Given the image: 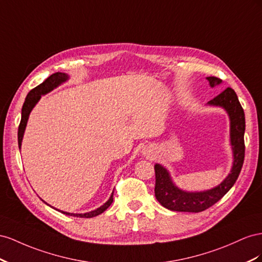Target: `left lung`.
Listing matches in <instances>:
<instances>
[{
    "mask_svg": "<svg viewBox=\"0 0 262 262\" xmlns=\"http://www.w3.org/2000/svg\"><path fill=\"white\" fill-rule=\"evenodd\" d=\"M211 88L220 85L222 80L216 77H207ZM206 105L221 107L229 117V140L233 151V166L230 172L224 180L214 188L200 192L184 191L173 182L167 168L162 164H155L156 185L155 195L159 203L170 211L199 213L214 205L231 189L241 173L245 158V113L239 103L237 94L231 88L207 102Z\"/></svg>",
    "mask_w": 262,
    "mask_h": 262,
    "instance_id": "obj_1",
    "label": "left lung"
}]
</instances>
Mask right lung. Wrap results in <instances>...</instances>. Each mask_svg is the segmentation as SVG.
Segmentation results:
<instances>
[{"label": "right lung", "mask_w": 262, "mask_h": 262, "mask_svg": "<svg viewBox=\"0 0 262 262\" xmlns=\"http://www.w3.org/2000/svg\"><path fill=\"white\" fill-rule=\"evenodd\" d=\"M69 80V76L64 72H56L54 74H51L50 77H48L46 80H45L42 83H40L39 85H37L36 88H34L33 90L29 91V93L27 94L25 102L23 104V107H21V118H20V123L18 126V134H17V137H18V148L20 150V147H21V140H23L24 137V133L26 129V125L28 122V117L29 114H31V112L33 111V108L35 107V105L38 101L40 100L41 95L47 94L49 92H51L52 90L58 88L60 84L64 83ZM113 193L114 191L112 192L110 199L104 203L103 205H101L100 207L96 208V210H93L91 212H88V213H69V212H64V211H60L58 210V208H55L54 206L49 205L48 203H46L43 200H41L42 202H45L47 205H49L50 207L55 208L56 211H59L62 214L66 215H69V216H76V217H94V216H98L100 214H102L104 211L106 210V208L112 204V202H113Z\"/></svg>", "instance_id": "obj_1"}]
</instances>
